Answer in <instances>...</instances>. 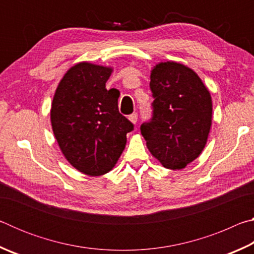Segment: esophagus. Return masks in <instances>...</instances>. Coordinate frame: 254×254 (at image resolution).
<instances>
[{
    "instance_id": "1",
    "label": "esophagus",
    "mask_w": 254,
    "mask_h": 254,
    "mask_svg": "<svg viewBox=\"0 0 254 254\" xmlns=\"http://www.w3.org/2000/svg\"><path fill=\"white\" fill-rule=\"evenodd\" d=\"M128 120H130L132 123L135 124L137 122V113H135V112H134V113H132L130 117H128Z\"/></svg>"
}]
</instances>
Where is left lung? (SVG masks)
Wrapping results in <instances>:
<instances>
[{
	"label": "left lung",
	"mask_w": 254,
	"mask_h": 254,
	"mask_svg": "<svg viewBox=\"0 0 254 254\" xmlns=\"http://www.w3.org/2000/svg\"><path fill=\"white\" fill-rule=\"evenodd\" d=\"M150 79L152 117L141 124V134L165 168L183 169L207 142L212 126L210 94L194 70L178 63L158 64Z\"/></svg>",
	"instance_id": "8db88e82"
}]
</instances>
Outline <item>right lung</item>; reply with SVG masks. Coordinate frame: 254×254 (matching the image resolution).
<instances>
[{
  "label": "right lung",
  "mask_w": 254,
  "mask_h": 254,
  "mask_svg": "<svg viewBox=\"0 0 254 254\" xmlns=\"http://www.w3.org/2000/svg\"><path fill=\"white\" fill-rule=\"evenodd\" d=\"M112 69L79 63L56 89L51 126L64 156L80 173L101 176L115 166L134 126L119 112L118 89L105 88Z\"/></svg>",
  "instance_id": "add662e5"
}]
</instances>
